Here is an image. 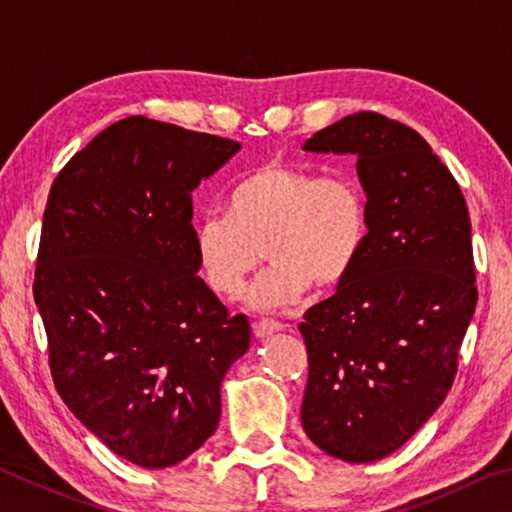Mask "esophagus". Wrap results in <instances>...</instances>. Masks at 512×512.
<instances>
[{
    "label": "esophagus",
    "mask_w": 512,
    "mask_h": 512,
    "mask_svg": "<svg viewBox=\"0 0 512 512\" xmlns=\"http://www.w3.org/2000/svg\"><path fill=\"white\" fill-rule=\"evenodd\" d=\"M253 329H255L257 339H264V336H271V334H275V332H282L284 325L277 323V320L264 318V320H259V323H255Z\"/></svg>",
    "instance_id": "34e87169"
}]
</instances>
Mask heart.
Wrapping results in <instances>:
<instances>
[{"label": "heart", "instance_id": "obj_1", "mask_svg": "<svg viewBox=\"0 0 512 512\" xmlns=\"http://www.w3.org/2000/svg\"><path fill=\"white\" fill-rule=\"evenodd\" d=\"M366 239L368 198L354 173L316 176L277 162L241 176L225 194L223 214L205 216L194 228L198 268L223 300H235L268 257L271 266L246 296L257 311L293 307L311 282L341 284L357 266Z\"/></svg>", "mask_w": 512, "mask_h": 512}]
</instances>
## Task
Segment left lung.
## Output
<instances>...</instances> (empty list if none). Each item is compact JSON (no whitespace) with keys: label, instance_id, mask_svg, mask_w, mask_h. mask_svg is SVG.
<instances>
[{"label":"left lung","instance_id":"1","mask_svg":"<svg viewBox=\"0 0 512 512\" xmlns=\"http://www.w3.org/2000/svg\"><path fill=\"white\" fill-rule=\"evenodd\" d=\"M302 149L357 155L368 198L357 266L298 325L309 354L302 429L329 456L372 463L454 384L476 309L470 214L422 135L379 112L343 117Z\"/></svg>","mask_w":512,"mask_h":512}]
</instances>
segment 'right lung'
I'll list each match as a JSON object with an SVG mask.
<instances>
[{"label":"right lung","instance_id":"obj_1","mask_svg":"<svg viewBox=\"0 0 512 512\" xmlns=\"http://www.w3.org/2000/svg\"><path fill=\"white\" fill-rule=\"evenodd\" d=\"M241 149L146 117L69 160L42 216L33 298L67 409L117 456L162 470L221 418V381L250 348L198 277L192 192Z\"/></svg>","mask_w":512,"mask_h":512}]
</instances>
